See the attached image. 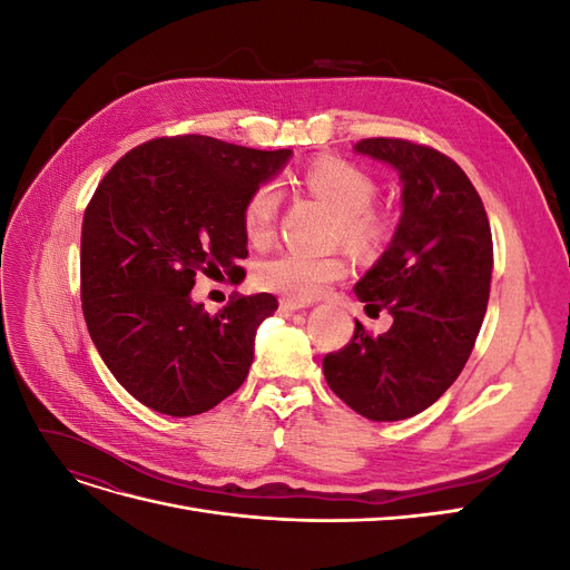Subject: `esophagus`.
<instances>
[{"mask_svg": "<svg viewBox=\"0 0 570 570\" xmlns=\"http://www.w3.org/2000/svg\"><path fill=\"white\" fill-rule=\"evenodd\" d=\"M299 308H304V304H299V302H292V299H281L278 314H281V316H289V314L299 312Z\"/></svg>", "mask_w": 570, "mask_h": 570, "instance_id": "esophagus-1", "label": "esophagus"}]
</instances>
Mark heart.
I'll use <instances>...</instances> for the list:
<instances>
[{"mask_svg":"<svg viewBox=\"0 0 570 570\" xmlns=\"http://www.w3.org/2000/svg\"><path fill=\"white\" fill-rule=\"evenodd\" d=\"M302 183L308 193L331 204L340 214L337 237L356 254H373L390 235L387 218L373 209L377 187L364 168L340 157H318L304 168ZM281 185L258 183L243 204V230L252 245H264L275 230L281 214ZM347 273L342 256H314L281 252L256 266V283L275 295L308 302Z\"/></svg>","mask_w":570,"mask_h":570,"instance_id":"obj_1","label":"heart"}]
</instances>
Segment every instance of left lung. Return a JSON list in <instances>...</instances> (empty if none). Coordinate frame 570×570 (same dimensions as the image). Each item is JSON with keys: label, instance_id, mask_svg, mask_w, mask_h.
<instances>
[{"label": "left lung", "instance_id": "left-lung-1", "mask_svg": "<svg viewBox=\"0 0 570 570\" xmlns=\"http://www.w3.org/2000/svg\"><path fill=\"white\" fill-rule=\"evenodd\" d=\"M356 151L400 170L402 220L392 245L354 287L392 325L325 354L340 400L371 421H404L435 404L469 361L492 281V233L478 189L446 154L402 137H368Z\"/></svg>", "mask_w": 570, "mask_h": 570}]
</instances>
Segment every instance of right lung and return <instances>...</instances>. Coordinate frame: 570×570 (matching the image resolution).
<instances>
[{
  "label": "right lung",
  "instance_id": "add662e5",
  "mask_svg": "<svg viewBox=\"0 0 570 570\" xmlns=\"http://www.w3.org/2000/svg\"><path fill=\"white\" fill-rule=\"evenodd\" d=\"M289 149H249L206 135L154 137L99 180L82 216L80 299L95 347L137 402L197 416L245 383L254 335L278 299L195 304L197 275L239 278L243 204Z\"/></svg>",
  "mask_w": 570,
  "mask_h": 570
}]
</instances>
